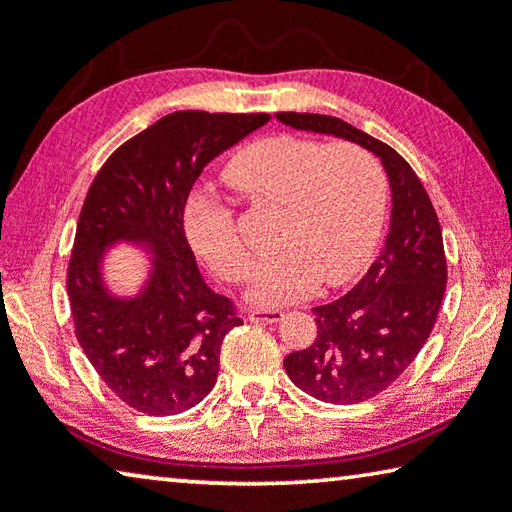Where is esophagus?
<instances>
[{
  "mask_svg": "<svg viewBox=\"0 0 512 512\" xmlns=\"http://www.w3.org/2000/svg\"><path fill=\"white\" fill-rule=\"evenodd\" d=\"M282 316H285V312H282V310H262V307H257V310L248 312V319L259 321V323H275V321H280Z\"/></svg>",
  "mask_w": 512,
  "mask_h": 512,
  "instance_id": "esophagus-1",
  "label": "esophagus"
}]
</instances>
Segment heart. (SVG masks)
<instances>
[{"label":"heart","mask_w":512,"mask_h":512,"mask_svg":"<svg viewBox=\"0 0 512 512\" xmlns=\"http://www.w3.org/2000/svg\"><path fill=\"white\" fill-rule=\"evenodd\" d=\"M225 180L253 205L278 209L275 253L257 264L248 289L255 305L294 303L319 282L344 285L367 266L383 227L387 184L383 168L360 145L269 136L234 154ZM184 223L193 250L218 278H248L250 253L232 207L196 196Z\"/></svg>","instance_id":"obj_1"}]
</instances>
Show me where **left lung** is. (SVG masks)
Here are the masks:
<instances>
[{
  "label": "left lung",
  "instance_id": "left-lung-1",
  "mask_svg": "<svg viewBox=\"0 0 512 512\" xmlns=\"http://www.w3.org/2000/svg\"><path fill=\"white\" fill-rule=\"evenodd\" d=\"M275 118L362 145L389 177L392 216L383 250L348 294L314 307L316 339L285 358L287 376L305 394L362 403L392 385L431 337L446 289L442 227L417 173L387 143L321 113L285 111Z\"/></svg>",
  "mask_w": 512,
  "mask_h": 512
}]
</instances>
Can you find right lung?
I'll return each mask as SVG.
<instances>
[{
	"label": "right lung",
	"mask_w": 512,
	"mask_h": 512,
	"mask_svg": "<svg viewBox=\"0 0 512 512\" xmlns=\"http://www.w3.org/2000/svg\"><path fill=\"white\" fill-rule=\"evenodd\" d=\"M266 113L175 111L120 145L81 207L68 264L77 342L113 394L145 415H180L212 392L232 300L207 287L184 234V207L209 161L266 125ZM125 240L153 255L136 297H116L103 253Z\"/></svg>",
	"instance_id": "1"
}]
</instances>
